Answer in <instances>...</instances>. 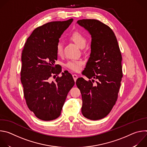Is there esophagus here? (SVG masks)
Listing matches in <instances>:
<instances>
[{
    "label": "esophagus",
    "mask_w": 147,
    "mask_h": 147,
    "mask_svg": "<svg viewBox=\"0 0 147 147\" xmlns=\"http://www.w3.org/2000/svg\"><path fill=\"white\" fill-rule=\"evenodd\" d=\"M73 79L74 80V81L76 82L77 79V78H78V76L77 74H73Z\"/></svg>",
    "instance_id": "1"
}]
</instances>
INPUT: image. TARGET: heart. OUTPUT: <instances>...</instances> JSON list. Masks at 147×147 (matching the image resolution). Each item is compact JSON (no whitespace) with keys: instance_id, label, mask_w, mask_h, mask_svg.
Listing matches in <instances>:
<instances>
[{"instance_id":"1","label":"heart","mask_w":147,"mask_h":147,"mask_svg":"<svg viewBox=\"0 0 147 147\" xmlns=\"http://www.w3.org/2000/svg\"><path fill=\"white\" fill-rule=\"evenodd\" d=\"M70 39L74 42L80 48H84L87 43V38L80 32L76 31L70 36ZM56 53L58 56H61L63 54L62 44L60 42L57 44L56 47ZM84 63L82 60H73L67 62L66 66L70 70L77 72L82 69Z\"/></svg>"}]
</instances>
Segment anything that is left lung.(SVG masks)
Masks as SVG:
<instances>
[{"label": "left lung", "instance_id": "1", "mask_svg": "<svg viewBox=\"0 0 147 147\" xmlns=\"http://www.w3.org/2000/svg\"><path fill=\"white\" fill-rule=\"evenodd\" d=\"M77 23L92 38L90 57L83 71L92 80L81 77L76 81L82 95L81 112L88 119L99 120L110 113L117 99L123 77L121 54L109 26L95 19L80 20ZM95 79L97 81L94 84Z\"/></svg>", "mask_w": 147, "mask_h": 147}]
</instances>
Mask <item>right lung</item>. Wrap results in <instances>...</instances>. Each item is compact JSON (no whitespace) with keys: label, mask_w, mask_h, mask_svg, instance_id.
<instances>
[{"label":"right lung","mask_w":147,"mask_h":147,"mask_svg":"<svg viewBox=\"0 0 147 147\" xmlns=\"http://www.w3.org/2000/svg\"><path fill=\"white\" fill-rule=\"evenodd\" d=\"M73 21L52 22L37 27L27 38L22 51L20 74L24 96L29 109L42 120L59 117L67 94L74 85L68 71L62 73L55 81L51 80L53 74L57 76L61 71L55 65L56 47Z\"/></svg>","instance_id":"right-lung-1"}]
</instances>
